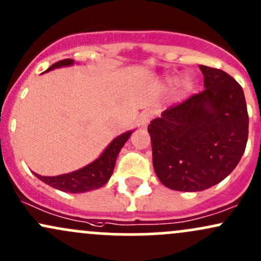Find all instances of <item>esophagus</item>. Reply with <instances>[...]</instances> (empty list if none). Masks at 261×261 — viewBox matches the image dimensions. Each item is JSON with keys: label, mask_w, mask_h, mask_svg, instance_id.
<instances>
[{"label": "esophagus", "mask_w": 261, "mask_h": 261, "mask_svg": "<svg viewBox=\"0 0 261 261\" xmlns=\"http://www.w3.org/2000/svg\"><path fill=\"white\" fill-rule=\"evenodd\" d=\"M153 115H154V113H153L152 110L142 111L141 115H140V117H139L140 125H141V126H147L148 124H150L151 120L153 119Z\"/></svg>", "instance_id": "34e87169"}]
</instances>
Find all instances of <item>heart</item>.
I'll return each mask as SVG.
<instances>
[{"label": "heart", "mask_w": 261, "mask_h": 261, "mask_svg": "<svg viewBox=\"0 0 261 261\" xmlns=\"http://www.w3.org/2000/svg\"><path fill=\"white\" fill-rule=\"evenodd\" d=\"M170 82H173L174 78H168ZM193 85H194V82L193 79H192L191 75H185L182 76L181 80H179V88H181L182 93H190V91L193 89Z\"/></svg>", "instance_id": "1"}]
</instances>
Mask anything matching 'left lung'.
Masks as SVG:
<instances>
[{
	"label": "left lung",
	"instance_id": "obj_1",
	"mask_svg": "<svg viewBox=\"0 0 261 261\" xmlns=\"http://www.w3.org/2000/svg\"><path fill=\"white\" fill-rule=\"evenodd\" d=\"M204 90L166 109L147 130L154 172L174 191L207 190L237 167L248 141L249 116L239 83L199 65Z\"/></svg>",
	"mask_w": 261,
	"mask_h": 261
}]
</instances>
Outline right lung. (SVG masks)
<instances>
[{"instance_id": "right-lung-1", "label": "right lung", "mask_w": 261, "mask_h": 261, "mask_svg": "<svg viewBox=\"0 0 261 261\" xmlns=\"http://www.w3.org/2000/svg\"><path fill=\"white\" fill-rule=\"evenodd\" d=\"M71 64H74L73 59H63V61L54 63L45 71L53 70L56 68L68 67ZM133 131L134 130L127 131V133H124L122 135L114 139L110 142V145L105 148L104 152L100 154L99 159H96L95 161L89 163L78 171L54 177H45L36 174L37 178L49 185L50 187L63 192H68V193H83V192L98 190L110 179L114 167H115L117 154H119L122 146L125 145V142L128 140V137L131 136Z\"/></svg>"}]
</instances>
